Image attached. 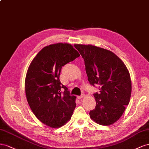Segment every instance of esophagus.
Listing matches in <instances>:
<instances>
[{
    "instance_id": "esophagus-1",
    "label": "esophagus",
    "mask_w": 149,
    "mask_h": 149,
    "mask_svg": "<svg viewBox=\"0 0 149 149\" xmlns=\"http://www.w3.org/2000/svg\"><path fill=\"white\" fill-rule=\"evenodd\" d=\"M84 97H85V95H84V94H82V95H81L80 96H77V97L78 99H82L84 98Z\"/></svg>"
}]
</instances>
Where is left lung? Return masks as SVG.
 Wrapping results in <instances>:
<instances>
[{"label": "left lung", "mask_w": 149, "mask_h": 149, "mask_svg": "<svg viewBox=\"0 0 149 149\" xmlns=\"http://www.w3.org/2000/svg\"><path fill=\"white\" fill-rule=\"evenodd\" d=\"M84 59L88 80L99 86L93 94L96 106L90 117L102 125L117 122L130 99L132 82L129 72L121 59L112 51L92 45L75 44Z\"/></svg>", "instance_id": "1"}]
</instances>
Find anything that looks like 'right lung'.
<instances>
[{
    "label": "right lung",
    "mask_w": 149,
    "mask_h": 149,
    "mask_svg": "<svg viewBox=\"0 0 149 149\" xmlns=\"http://www.w3.org/2000/svg\"><path fill=\"white\" fill-rule=\"evenodd\" d=\"M79 56L70 44H51L39 52L28 68L25 80L28 104L38 119L52 128L64 125L76 107V97L70 95L59 77L62 66Z\"/></svg>",
    "instance_id": "1"
}]
</instances>
